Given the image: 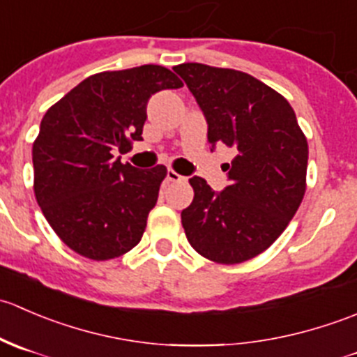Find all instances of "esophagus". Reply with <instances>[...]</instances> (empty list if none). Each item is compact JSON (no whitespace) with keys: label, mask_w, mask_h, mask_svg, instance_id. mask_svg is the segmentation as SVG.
Listing matches in <instances>:
<instances>
[{"label":"esophagus","mask_w":357,"mask_h":357,"mask_svg":"<svg viewBox=\"0 0 357 357\" xmlns=\"http://www.w3.org/2000/svg\"><path fill=\"white\" fill-rule=\"evenodd\" d=\"M165 179H167V181H185L186 178H183L181 174H178V172H176V171L169 169L167 174H165Z\"/></svg>","instance_id":"esophagus-1"}]
</instances>
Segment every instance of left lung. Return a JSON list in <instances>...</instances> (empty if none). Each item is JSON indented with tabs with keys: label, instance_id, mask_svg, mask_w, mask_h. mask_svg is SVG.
Segmentation results:
<instances>
[{
	"label": "left lung",
	"instance_id": "obj_1",
	"mask_svg": "<svg viewBox=\"0 0 357 357\" xmlns=\"http://www.w3.org/2000/svg\"><path fill=\"white\" fill-rule=\"evenodd\" d=\"M174 72L204 112L212 149L225 143L236 152L225 165L222 192L190 179L195 197L181 212L186 238L208 261H248L285 231L304 199L307 139L290 103L250 74L204 63Z\"/></svg>",
	"mask_w": 357,
	"mask_h": 357
}]
</instances>
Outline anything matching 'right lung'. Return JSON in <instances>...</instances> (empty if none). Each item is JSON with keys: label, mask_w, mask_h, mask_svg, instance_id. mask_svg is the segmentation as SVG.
Masks as SVG:
<instances>
[{"label": "right lung", "mask_w": 357, "mask_h": 357, "mask_svg": "<svg viewBox=\"0 0 357 357\" xmlns=\"http://www.w3.org/2000/svg\"><path fill=\"white\" fill-rule=\"evenodd\" d=\"M169 68L142 66L89 75L50 107L32 145L34 195L63 243L93 261L136 247L167 169L122 164L142 142L146 103L181 88Z\"/></svg>", "instance_id": "obj_1"}]
</instances>
